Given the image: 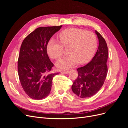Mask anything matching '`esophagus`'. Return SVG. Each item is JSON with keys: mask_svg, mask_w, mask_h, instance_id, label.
Instances as JSON below:
<instances>
[{"mask_svg": "<svg viewBox=\"0 0 128 128\" xmlns=\"http://www.w3.org/2000/svg\"><path fill=\"white\" fill-rule=\"evenodd\" d=\"M62 72L64 74H67L68 73V70H66V71H62Z\"/></svg>", "mask_w": 128, "mask_h": 128, "instance_id": "1", "label": "esophagus"}]
</instances>
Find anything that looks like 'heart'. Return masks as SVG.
<instances>
[{"label": "heart", "instance_id": "1", "mask_svg": "<svg viewBox=\"0 0 128 128\" xmlns=\"http://www.w3.org/2000/svg\"><path fill=\"white\" fill-rule=\"evenodd\" d=\"M60 42L50 40L47 45V52L50 57L58 60L63 56L64 49L68 48L69 56L56 64L60 69H66L90 61L94 56L97 45L96 34L82 29L70 28L64 29L59 34Z\"/></svg>", "mask_w": 128, "mask_h": 128}]
</instances>
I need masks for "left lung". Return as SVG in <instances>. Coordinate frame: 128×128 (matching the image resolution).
<instances>
[{
    "label": "left lung",
    "instance_id": "obj_1",
    "mask_svg": "<svg viewBox=\"0 0 128 128\" xmlns=\"http://www.w3.org/2000/svg\"><path fill=\"white\" fill-rule=\"evenodd\" d=\"M99 46L92 60L83 67L77 68L78 76L72 86L73 92L80 98H88L100 90L107 74L108 48L103 37L97 31Z\"/></svg>",
    "mask_w": 128,
    "mask_h": 128
}]
</instances>
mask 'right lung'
<instances>
[{
	"label": "right lung",
	"mask_w": 128,
	"mask_h": 128,
	"mask_svg": "<svg viewBox=\"0 0 128 128\" xmlns=\"http://www.w3.org/2000/svg\"><path fill=\"white\" fill-rule=\"evenodd\" d=\"M62 26H42L29 34L22 42L18 61V70L21 86L33 99L46 98L50 93L54 64L47 53L50 38Z\"/></svg>",
	"instance_id": "obj_1"
}]
</instances>
